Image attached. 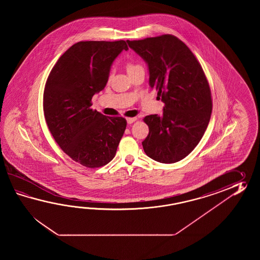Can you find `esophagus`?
<instances>
[{"label":"esophagus","mask_w":260,"mask_h":260,"mask_svg":"<svg viewBox=\"0 0 260 260\" xmlns=\"http://www.w3.org/2000/svg\"><path fill=\"white\" fill-rule=\"evenodd\" d=\"M137 120H138V118H137V117H129V118L126 119V121H127V122L129 123V124H131V123H133V122H136Z\"/></svg>","instance_id":"obj_1"}]
</instances>
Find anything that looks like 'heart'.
I'll use <instances>...</instances> for the list:
<instances>
[{"label":"heart","mask_w":260,"mask_h":260,"mask_svg":"<svg viewBox=\"0 0 260 260\" xmlns=\"http://www.w3.org/2000/svg\"><path fill=\"white\" fill-rule=\"evenodd\" d=\"M140 65L138 64H134V63H127L126 64V71H127L128 74L131 72H135L136 70H138V68H140Z\"/></svg>","instance_id":"obj_1"}]
</instances>
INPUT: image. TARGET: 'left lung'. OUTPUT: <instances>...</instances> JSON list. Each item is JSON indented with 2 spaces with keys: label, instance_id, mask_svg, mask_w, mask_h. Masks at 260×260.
I'll return each instance as SVG.
<instances>
[{
  "label": "left lung",
  "instance_id": "obj_1",
  "mask_svg": "<svg viewBox=\"0 0 260 260\" xmlns=\"http://www.w3.org/2000/svg\"><path fill=\"white\" fill-rule=\"evenodd\" d=\"M126 42L148 64L149 85L165 103L160 116L143 119L149 129L144 151L159 162H177L198 145L210 121L213 103L205 72L188 46L171 34Z\"/></svg>",
  "mask_w": 260,
  "mask_h": 260
}]
</instances>
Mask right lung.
I'll use <instances>...</instances> for the list:
<instances>
[{
	"instance_id": "right-lung-1",
	"label": "right lung",
	"mask_w": 260,
	"mask_h": 260,
	"mask_svg": "<svg viewBox=\"0 0 260 260\" xmlns=\"http://www.w3.org/2000/svg\"><path fill=\"white\" fill-rule=\"evenodd\" d=\"M125 41H85L73 44L53 67L44 91L46 124L72 160L88 168L110 162L116 154L126 120L92 110V98L108 83L112 62Z\"/></svg>"
}]
</instances>
